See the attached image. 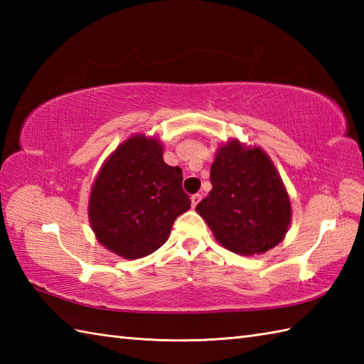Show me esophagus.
<instances>
[{
  "mask_svg": "<svg viewBox=\"0 0 364 364\" xmlns=\"http://www.w3.org/2000/svg\"><path fill=\"white\" fill-rule=\"evenodd\" d=\"M200 200H202V196H200V194H194V196H192V197H191V202H192V208H196V206L198 205V202H200Z\"/></svg>",
  "mask_w": 364,
  "mask_h": 364,
  "instance_id": "esophagus-1",
  "label": "esophagus"
}]
</instances>
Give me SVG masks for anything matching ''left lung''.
I'll list each match as a JSON object with an SVG mask.
<instances>
[{"mask_svg": "<svg viewBox=\"0 0 364 364\" xmlns=\"http://www.w3.org/2000/svg\"><path fill=\"white\" fill-rule=\"evenodd\" d=\"M210 196L196 208L227 250L252 257L280 244L291 225V200L267 153L230 139L215 153Z\"/></svg>", "mask_w": 364, "mask_h": 364, "instance_id": "1", "label": "left lung"}]
</instances>
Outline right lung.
I'll use <instances>...</instances> for the list:
<instances>
[{
  "label": "right lung",
  "mask_w": 364,
  "mask_h": 364,
  "mask_svg": "<svg viewBox=\"0 0 364 364\" xmlns=\"http://www.w3.org/2000/svg\"><path fill=\"white\" fill-rule=\"evenodd\" d=\"M162 151L154 136H131L106 158L92 184V231L105 249L125 259L158 250L175 219L191 208L181 168L166 164Z\"/></svg>",
  "instance_id": "1"
}]
</instances>
